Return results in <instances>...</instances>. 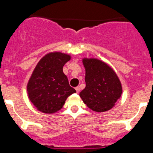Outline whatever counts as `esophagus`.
Returning <instances> with one entry per match:
<instances>
[{"instance_id":"34e87169","label":"esophagus","mask_w":153,"mask_h":153,"mask_svg":"<svg viewBox=\"0 0 153 153\" xmlns=\"http://www.w3.org/2000/svg\"><path fill=\"white\" fill-rule=\"evenodd\" d=\"M80 90H81V89H80L79 87H75V90H76L77 93H79Z\"/></svg>"}]
</instances>
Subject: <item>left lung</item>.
I'll return each instance as SVG.
<instances>
[{
    "mask_svg": "<svg viewBox=\"0 0 153 153\" xmlns=\"http://www.w3.org/2000/svg\"><path fill=\"white\" fill-rule=\"evenodd\" d=\"M86 87L80 96L89 108L96 112L111 109L123 93L119 78L112 68L95 58L83 59Z\"/></svg>",
    "mask_w": 153,
    "mask_h": 153,
    "instance_id": "1",
    "label": "left lung"
}]
</instances>
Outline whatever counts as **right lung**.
<instances>
[{"mask_svg":"<svg viewBox=\"0 0 153 153\" xmlns=\"http://www.w3.org/2000/svg\"><path fill=\"white\" fill-rule=\"evenodd\" d=\"M71 59L69 54L51 52L37 63L27 86L28 96L37 110L53 114L63 108L68 96L76 93L69 86L63 67Z\"/></svg>","mask_w":153,"mask_h":153,"instance_id":"add662e5","label":"right lung"}]
</instances>
